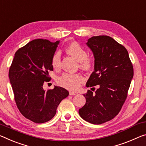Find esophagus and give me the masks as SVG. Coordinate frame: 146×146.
I'll return each mask as SVG.
<instances>
[{
	"label": "esophagus",
	"mask_w": 146,
	"mask_h": 146,
	"mask_svg": "<svg viewBox=\"0 0 146 146\" xmlns=\"http://www.w3.org/2000/svg\"><path fill=\"white\" fill-rule=\"evenodd\" d=\"M76 94L73 92H69V96H75Z\"/></svg>",
	"instance_id": "obj_1"
}]
</instances>
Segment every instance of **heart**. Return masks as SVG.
I'll return each mask as SVG.
<instances>
[{
	"mask_svg": "<svg viewBox=\"0 0 146 146\" xmlns=\"http://www.w3.org/2000/svg\"><path fill=\"white\" fill-rule=\"evenodd\" d=\"M66 52L69 56L79 62L80 68L84 70H89L93 65L92 59L88 56V52L79 43L74 41L67 46ZM51 65L54 69H58L61 66V57L59 52L53 54L51 58ZM84 81V78L80 74L64 73L58 79V83L66 88L75 91L79 88L80 84Z\"/></svg>",
	"mask_w": 146,
	"mask_h": 146,
	"instance_id": "obj_1",
	"label": "heart"
}]
</instances>
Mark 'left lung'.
<instances>
[{
	"mask_svg": "<svg viewBox=\"0 0 146 146\" xmlns=\"http://www.w3.org/2000/svg\"><path fill=\"white\" fill-rule=\"evenodd\" d=\"M86 45L95 58L94 71L86 87L98 85L99 88L84 94L86 101L78 114L89 123L102 124L121 109L133 77V66L125 47L110 36H93Z\"/></svg>",
	"mask_w": 146,
	"mask_h": 146,
	"instance_id": "1",
	"label": "left lung"
}]
</instances>
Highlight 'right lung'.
I'll list each match as a JSON object with an SVG mask.
<instances>
[{
  "instance_id": "1",
  "label": "right lung",
  "mask_w": 146,
  "mask_h": 146,
  "mask_svg": "<svg viewBox=\"0 0 146 146\" xmlns=\"http://www.w3.org/2000/svg\"><path fill=\"white\" fill-rule=\"evenodd\" d=\"M60 41L36 39L15 53L9 69V78L16 105L23 115L36 123L51 119L62 99L69 92L54 86L45 91L43 83L48 82V72L53 71L51 58Z\"/></svg>"
}]
</instances>
